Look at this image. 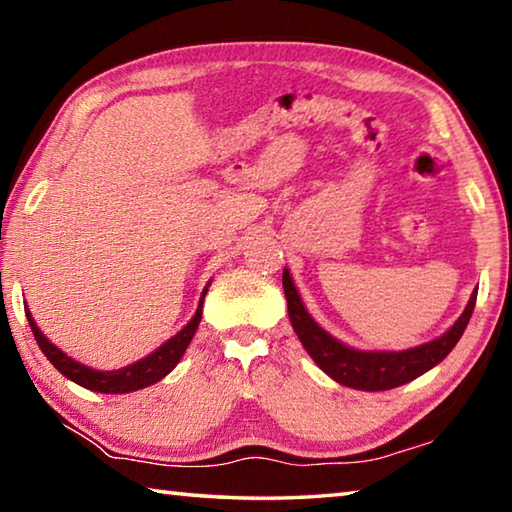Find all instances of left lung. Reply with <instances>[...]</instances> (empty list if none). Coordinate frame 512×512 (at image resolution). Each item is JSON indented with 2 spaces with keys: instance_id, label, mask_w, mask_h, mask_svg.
<instances>
[{
  "instance_id": "obj_1",
  "label": "left lung",
  "mask_w": 512,
  "mask_h": 512,
  "mask_svg": "<svg viewBox=\"0 0 512 512\" xmlns=\"http://www.w3.org/2000/svg\"><path fill=\"white\" fill-rule=\"evenodd\" d=\"M282 287L284 296H287L291 325L296 329L300 343L309 352V357L334 381L350 388H359V391H391V388L420 377L422 372L431 370L436 363L443 361L463 336L476 302L474 291L461 318L456 320L452 329L440 336V339L420 345V348L404 352H359L332 339L323 327L314 323V318L302 307V300L296 287H293L287 268L282 273Z\"/></svg>"
}]
</instances>
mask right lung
<instances>
[{
	"label": "right lung",
	"instance_id": "add662e5",
	"mask_svg": "<svg viewBox=\"0 0 512 512\" xmlns=\"http://www.w3.org/2000/svg\"><path fill=\"white\" fill-rule=\"evenodd\" d=\"M205 293H207V287L203 289V296H201V302H198V309H196L194 318L189 320V323L183 329H180V332L173 336V339H169L167 343L160 345V348L155 350L153 354H149V357H144L142 361L133 363V366H126L121 370H110V372L88 368V366H83V363L74 361L72 357H67L63 350H58L56 345L40 332L38 325L33 323V316L29 314V309H27V318H29L31 332H33V336H36V341L40 345V350L45 352V357L51 363H54V368L58 372H63L67 379L76 381V384L88 388V391L117 395V393L140 391V388L151 386V384H155V381H160L162 377H167L169 372L176 368V363L185 354L189 341L194 339L198 323H201Z\"/></svg>",
	"mask_w": 512,
	"mask_h": 512
}]
</instances>
